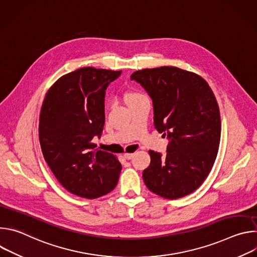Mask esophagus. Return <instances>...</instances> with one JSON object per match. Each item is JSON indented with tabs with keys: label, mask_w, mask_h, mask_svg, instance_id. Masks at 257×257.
<instances>
[{
	"label": "esophagus",
	"mask_w": 257,
	"mask_h": 257,
	"mask_svg": "<svg viewBox=\"0 0 257 257\" xmlns=\"http://www.w3.org/2000/svg\"><path fill=\"white\" fill-rule=\"evenodd\" d=\"M133 156H134V154H128V153L124 154V158H125L126 160H131V159L133 158Z\"/></svg>",
	"instance_id": "obj_1"
}]
</instances>
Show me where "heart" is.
<instances>
[{
	"instance_id": "b5f03b06",
	"label": "heart",
	"mask_w": 257,
	"mask_h": 257,
	"mask_svg": "<svg viewBox=\"0 0 257 257\" xmlns=\"http://www.w3.org/2000/svg\"><path fill=\"white\" fill-rule=\"evenodd\" d=\"M142 98H145V96L140 93V92H137V91H130L127 93L126 95V99H127V102L128 104L131 103V102H134L136 100H139V99H142Z\"/></svg>"
}]
</instances>
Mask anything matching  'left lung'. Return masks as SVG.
<instances>
[{
  "instance_id": "obj_1",
  "label": "left lung",
  "mask_w": 257,
  "mask_h": 257,
  "mask_svg": "<svg viewBox=\"0 0 257 257\" xmlns=\"http://www.w3.org/2000/svg\"><path fill=\"white\" fill-rule=\"evenodd\" d=\"M153 100L155 128L169 139L167 154L150 151L142 177L152 192L169 199L186 196L208 176L221 138V117L214 94L195 73L177 67L135 71Z\"/></svg>"
}]
</instances>
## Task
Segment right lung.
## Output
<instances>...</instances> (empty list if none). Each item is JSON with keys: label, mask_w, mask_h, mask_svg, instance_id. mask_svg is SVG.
<instances>
[{"label": "right lung", "mask_w": 257, "mask_h": 257, "mask_svg": "<svg viewBox=\"0 0 257 257\" xmlns=\"http://www.w3.org/2000/svg\"><path fill=\"white\" fill-rule=\"evenodd\" d=\"M122 71L85 67L61 77L48 91L40 116L44 158L62 186L97 198L117 185L122 169L116 157L94 149L104 124V95Z\"/></svg>", "instance_id": "obj_1"}]
</instances>
